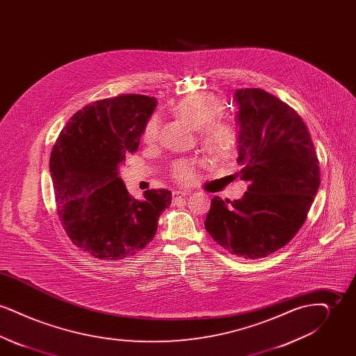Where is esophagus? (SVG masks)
I'll list each match as a JSON object with an SVG mask.
<instances>
[{"label":"esophagus","instance_id":"34e87169","mask_svg":"<svg viewBox=\"0 0 356 356\" xmlns=\"http://www.w3.org/2000/svg\"><path fill=\"white\" fill-rule=\"evenodd\" d=\"M172 195H173V197H183V196L189 195V191H173Z\"/></svg>","mask_w":356,"mask_h":356}]
</instances>
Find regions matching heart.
Returning a JSON list of instances; mask_svg holds the SVG:
<instances>
[{
  "mask_svg": "<svg viewBox=\"0 0 356 356\" xmlns=\"http://www.w3.org/2000/svg\"><path fill=\"white\" fill-rule=\"evenodd\" d=\"M175 113L186 121L193 129L202 131L203 143L219 157H228L235 152L240 131L236 125L216 121L224 112V104L211 93H195L186 97L175 106ZM161 132V121L157 115L147 120L143 129V141L148 145L154 144ZM199 163L193 160H179L172 167V177L186 184L196 176Z\"/></svg>",
  "mask_w": 356,
  "mask_h": 356,
  "instance_id": "obj_1",
  "label": "heart"
}]
</instances>
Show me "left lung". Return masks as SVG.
Returning a JSON list of instances; mask_svg holds the SVG:
<instances>
[{"mask_svg":"<svg viewBox=\"0 0 356 356\" xmlns=\"http://www.w3.org/2000/svg\"><path fill=\"white\" fill-rule=\"evenodd\" d=\"M240 200L215 196L205 229L229 254L260 259L284 247L305 224L321 186L319 160L303 119L259 88L237 89Z\"/></svg>","mask_w":356,"mask_h":356,"instance_id":"1","label":"left lung"}]
</instances>
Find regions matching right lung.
<instances>
[{"mask_svg":"<svg viewBox=\"0 0 356 356\" xmlns=\"http://www.w3.org/2000/svg\"><path fill=\"white\" fill-rule=\"evenodd\" d=\"M156 99L121 95L89 104L63 128L51 153L57 213L69 238L100 260H120L145 248L168 208V189L129 195L119 167L135 153Z\"/></svg>","mask_w":356,"mask_h":356,"instance_id":"right-lung-1","label":"right lung"}]
</instances>
